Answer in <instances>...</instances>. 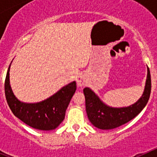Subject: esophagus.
I'll return each instance as SVG.
<instances>
[{
  "label": "esophagus",
  "mask_w": 157,
  "mask_h": 157,
  "mask_svg": "<svg viewBox=\"0 0 157 157\" xmlns=\"http://www.w3.org/2000/svg\"><path fill=\"white\" fill-rule=\"evenodd\" d=\"M76 81H77V85L78 86H83L86 84V82L87 78L86 77V75H79L77 78Z\"/></svg>",
  "instance_id": "34e87169"
}]
</instances>
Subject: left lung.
Wrapping results in <instances>:
<instances>
[{"mask_svg":"<svg viewBox=\"0 0 157 157\" xmlns=\"http://www.w3.org/2000/svg\"><path fill=\"white\" fill-rule=\"evenodd\" d=\"M86 110L89 120L101 130H112L127 123L138 116L148 103L151 93V75L147 67V78L144 92L135 103L127 107L114 108L105 104L89 87L83 90Z\"/></svg>","mask_w":157,"mask_h":157,"instance_id":"obj_1","label":"left lung"}]
</instances>
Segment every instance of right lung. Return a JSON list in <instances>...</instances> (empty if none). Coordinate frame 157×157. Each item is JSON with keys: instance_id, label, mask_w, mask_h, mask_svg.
<instances>
[{"instance_id": "right-lung-1", "label": "right lung", "mask_w": 157, "mask_h": 157, "mask_svg": "<svg viewBox=\"0 0 157 157\" xmlns=\"http://www.w3.org/2000/svg\"><path fill=\"white\" fill-rule=\"evenodd\" d=\"M11 63L5 78V92L12 113L23 123L37 130L56 129L64 120L65 112L76 90L75 81L63 86L56 94L44 101L37 103L22 102L14 95L11 88L9 79Z\"/></svg>"}]
</instances>
